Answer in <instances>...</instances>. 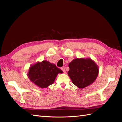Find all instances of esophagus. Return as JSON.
<instances>
[{
  "mask_svg": "<svg viewBox=\"0 0 122 122\" xmlns=\"http://www.w3.org/2000/svg\"><path fill=\"white\" fill-rule=\"evenodd\" d=\"M61 70L63 71L64 73H66V69H65V68H64V67H62V68H61Z\"/></svg>",
  "mask_w": 122,
  "mask_h": 122,
  "instance_id": "esophagus-1",
  "label": "esophagus"
}]
</instances>
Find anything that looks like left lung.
I'll list each match as a JSON object with an SVG mask.
<instances>
[{"mask_svg": "<svg viewBox=\"0 0 122 122\" xmlns=\"http://www.w3.org/2000/svg\"><path fill=\"white\" fill-rule=\"evenodd\" d=\"M68 72L73 83L80 89L89 86L95 81L98 74V67L90 58H76L69 64Z\"/></svg>", "mask_w": 122, "mask_h": 122, "instance_id": "left-lung-1", "label": "left lung"}]
</instances>
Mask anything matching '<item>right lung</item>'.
<instances>
[{
	"label": "right lung",
	"instance_id": "right-lung-1",
	"mask_svg": "<svg viewBox=\"0 0 122 122\" xmlns=\"http://www.w3.org/2000/svg\"><path fill=\"white\" fill-rule=\"evenodd\" d=\"M62 73L55 64L45 60L31 66L28 76L31 81L43 89L53 84L58 74Z\"/></svg>",
	"mask_w": 122,
	"mask_h": 122
}]
</instances>
